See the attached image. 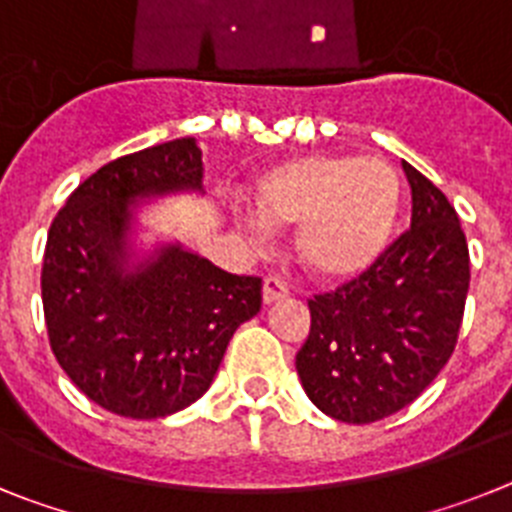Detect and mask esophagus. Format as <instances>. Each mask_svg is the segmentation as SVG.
I'll list each match as a JSON object with an SVG mask.
<instances>
[{"label": "esophagus", "mask_w": 512, "mask_h": 512, "mask_svg": "<svg viewBox=\"0 0 512 512\" xmlns=\"http://www.w3.org/2000/svg\"><path fill=\"white\" fill-rule=\"evenodd\" d=\"M288 296V286L281 281V278H265L262 283V301L265 304H273V301H281Z\"/></svg>", "instance_id": "34e87169"}]
</instances>
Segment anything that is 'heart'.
<instances>
[{
	"mask_svg": "<svg viewBox=\"0 0 512 512\" xmlns=\"http://www.w3.org/2000/svg\"><path fill=\"white\" fill-rule=\"evenodd\" d=\"M260 216L237 213L252 247L270 226H299L296 257L324 283H350L376 268L402 221V177L381 157L306 154L273 164L252 185Z\"/></svg>",
	"mask_w": 512,
	"mask_h": 512,
	"instance_id": "b5f03b06",
	"label": "heart"
}]
</instances>
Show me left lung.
Segmentation results:
<instances>
[{"instance_id": "8db88e82", "label": "left lung", "mask_w": 512, "mask_h": 512, "mask_svg": "<svg viewBox=\"0 0 512 512\" xmlns=\"http://www.w3.org/2000/svg\"><path fill=\"white\" fill-rule=\"evenodd\" d=\"M402 170L410 231L366 275L309 301L311 330L296 355L306 397L353 425L415 402L451 358L464 319L469 247L459 216L412 164Z\"/></svg>"}]
</instances>
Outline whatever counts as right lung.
<instances>
[{
	"mask_svg": "<svg viewBox=\"0 0 512 512\" xmlns=\"http://www.w3.org/2000/svg\"><path fill=\"white\" fill-rule=\"evenodd\" d=\"M203 195L195 139L105 164L69 195L48 229L43 314L66 376L102 410L157 420L201 399L237 327L262 304V283L182 247H136L141 203Z\"/></svg>",
	"mask_w": 512,
	"mask_h": 512,
	"instance_id": "right-lung-1",
	"label": "right lung"
}]
</instances>
